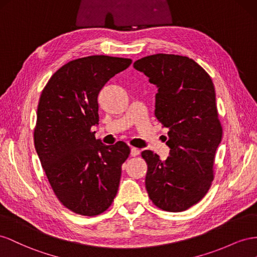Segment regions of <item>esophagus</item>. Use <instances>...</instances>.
<instances>
[{
    "label": "esophagus",
    "mask_w": 257,
    "mask_h": 257,
    "mask_svg": "<svg viewBox=\"0 0 257 257\" xmlns=\"http://www.w3.org/2000/svg\"><path fill=\"white\" fill-rule=\"evenodd\" d=\"M139 154H140V151H139L138 149H136V148H131V150H130V155L133 156V157H136V156H138Z\"/></svg>",
    "instance_id": "34e87169"
}]
</instances>
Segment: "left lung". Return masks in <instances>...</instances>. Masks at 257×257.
I'll list each match as a JSON object with an SVG mask.
<instances>
[{
    "label": "left lung",
    "mask_w": 257,
    "mask_h": 257,
    "mask_svg": "<svg viewBox=\"0 0 257 257\" xmlns=\"http://www.w3.org/2000/svg\"><path fill=\"white\" fill-rule=\"evenodd\" d=\"M134 68L157 87L155 116L169 130L166 160L152 151L142 152L148 164L146 190L159 209L184 211L207 194L213 181L215 152L223 135L214 85L188 57L152 55L137 60Z\"/></svg>",
    "instance_id": "obj_1"
}]
</instances>
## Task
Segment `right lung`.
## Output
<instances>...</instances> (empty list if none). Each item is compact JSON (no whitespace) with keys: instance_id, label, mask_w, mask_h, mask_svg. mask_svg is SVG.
<instances>
[{"instance_id":"add662e5","label":"right lung","mask_w":257,"mask_h":257,"mask_svg":"<svg viewBox=\"0 0 257 257\" xmlns=\"http://www.w3.org/2000/svg\"><path fill=\"white\" fill-rule=\"evenodd\" d=\"M131 63L102 55L79 58L58 70L42 91L35 150L55 195L74 213H102L118 190L129 146L121 141L105 145L91 128L99 123L101 89Z\"/></svg>"}]
</instances>
